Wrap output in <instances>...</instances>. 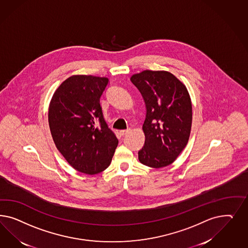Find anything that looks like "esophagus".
<instances>
[{
    "mask_svg": "<svg viewBox=\"0 0 248 248\" xmlns=\"http://www.w3.org/2000/svg\"><path fill=\"white\" fill-rule=\"evenodd\" d=\"M130 129H126V130H122V131H120V135H122V136H124V135H127V134H129L130 133Z\"/></svg>",
    "mask_w": 248,
    "mask_h": 248,
    "instance_id": "1",
    "label": "esophagus"
}]
</instances>
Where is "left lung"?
<instances>
[{
	"mask_svg": "<svg viewBox=\"0 0 248 248\" xmlns=\"http://www.w3.org/2000/svg\"><path fill=\"white\" fill-rule=\"evenodd\" d=\"M130 80L141 93L146 108L145 141L138 159L153 168L171 165L186 146L191 133L192 104L187 89L166 71L145 70Z\"/></svg>",
	"mask_w": 248,
	"mask_h": 248,
	"instance_id": "1",
	"label": "left lung"
}]
</instances>
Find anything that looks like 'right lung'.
<instances>
[{"label": "right lung", "mask_w": 248, "mask_h": 248, "mask_svg": "<svg viewBox=\"0 0 248 248\" xmlns=\"http://www.w3.org/2000/svg\"><path fill=\"white\" fill-rule=\"evenodd\" d=\"M108 78L73 75L53 93L48 113L53 142L75 170L95 174L112 161L118 139L104 119L100 98Z\"/></svg>", "instance_id": "1"}]
</instances>
